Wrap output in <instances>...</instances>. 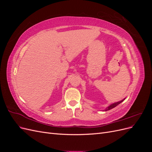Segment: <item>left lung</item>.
Returning <instances> with one entry per match:
<instances>
[{"instance_id": "8db88e82", "label": "left lung", "mask_w": 152, "mask_h": 152, "mask_svg": "<svg viewBox=\"0 0 152 152\" xmlns=\"http://www.w3.org/2000/svg\"><path fill=\"white\" fill-rule=\"evenodd\" d=\"M125 99H126V98H124V99H123L122 100H121V101H119V102H115V103H112V104H110V105L108 106V107H107L104 110H103V111L106 112V111H108V110H111V109L115 108V107H117V106L118 104L121 103L123 102V101L125 100Z\"/></svg>"}]
</instances>
